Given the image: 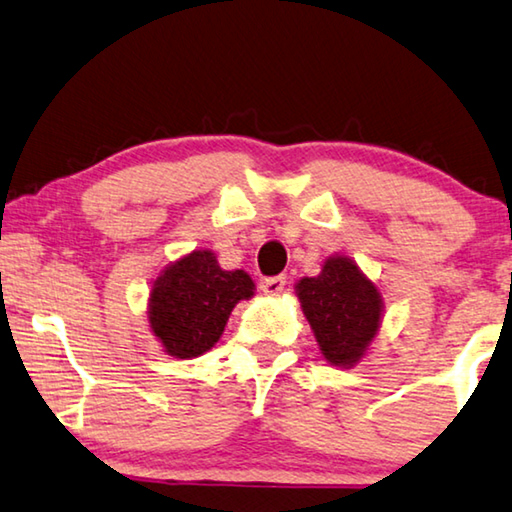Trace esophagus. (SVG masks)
Segmentation results:
<instances>
[{
    "label": "esophagus",
    "instance_id": "esophagus-1",
    "mask_svg": "<svg viewBox=\"0 0 512 512\" xmlns=\"http://www.w3.org/2000/svg\"><path fill=\"white\" fill-rule=\"evenodd\" d=\"M283 288H286V276H283V274L270 276V279H263V283H261V290L265 292V295H270V297L281 295Z\"/></svg>",
    "mask_w": 512,
    "mask_h": 512
}]
</instances>
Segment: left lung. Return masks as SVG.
Segmentation results:
<instances>
[{
	"label": "left lung",
	"mask_w": 512,
	"mask_h": 512,
	"mask_svg": "<svg viewBox=\"0 0 512 512\" xmlns=\"http://www.w3.org/2000/svg\"><path fill=\"white\" fill-rule=\"evenodd\" d=\"M308 324L331 365H356L381 326L383 299L347 256L326 258L322 272L297 283Z\"/></svg>",
	"instance_id": "obj_1"
}]
</instances>
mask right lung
I'll list each match as a JSON object with an SVG mask.
<instances>
[{
	"label": "right lung",
	"mask_w": 512,
	"mask_h": 512,
	"mask_svg": "<svg viewBox=\"0 0 512 512\" xmlns=\"http://www.w3.org/2000/svg\"><path fill=\"white\" fill-rule=\"evenodd\" d=\"M254 297L245 270L226 272L213 251L197 249L167 265L149 295V326L174 358L206 354L226 326L233 306Z\"/></svg>",
	"instance_id": "add662e5"
}]
</instances>
